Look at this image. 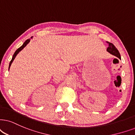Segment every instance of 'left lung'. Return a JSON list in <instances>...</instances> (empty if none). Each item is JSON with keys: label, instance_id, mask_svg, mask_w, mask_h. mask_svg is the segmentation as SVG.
<instances>
[{"label": "left lung", "instance_id": "1", "mask_svg": "<svg viewBox=\"0 0 135 135\" xmlns=\"http://www.w3.org/2000/svg\"><path fill=\"white\" fill-rule=\"evenodd\" d=\"M107 42L108 44V47L107 48V52L110 53V54H112V55L116 56V57L119 58V59H121L120 53H119L118 50H117V48L115 47V45H114L113 44L110 43V42Z\"/></svg>", "mask_w": 135, "mask_h": 135}]
</instances>
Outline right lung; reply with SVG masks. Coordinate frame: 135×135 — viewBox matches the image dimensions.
<instances>
[{
  "instance_id": "right-lung-1",
  "label": "right lung",
  "mask_w": 135,
  "mask_h": 135,
  "mask_svg": "<svg viewBox=\"0 0 135 135\" xmlns=\"http://www.w3.org/2000/svg\"><path fill=\"white\" fill-rule=\"evenodd\" d=\"M31 38H32V37H31ZM30 41V39H27V40L26 41H25L24 43H23V45H22L20 48H18L17 50L15 51V53H14V54H13V57H12V59L11 62H10V64H9V67H8V70H9L10 66H11L12 63V62L13 61V60L15 59V57H16V56H17V55L18 53H19V52H20V51H21V50H22V49H23V48H24V47H25V46H26V45H27V44L29 43Z\"/></svg>"
}]
</instances>
